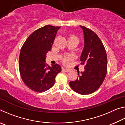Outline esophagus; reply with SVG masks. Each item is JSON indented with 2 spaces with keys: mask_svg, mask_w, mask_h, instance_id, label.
I'll list each match as a JSON object with an SVG mask.
<instances>
[{
  "mask_svg": "<svg viewBox=\"0 0 125 125\" xmlns=\"http://www.w3.org/2000/svg\"><path fill=\"white\" fill-rule=\"evenodd\" d=\"M63 71H64L65 72H70V69H67V68H62Z\"/></svg>",
  "mask_w": 125,
  "mask_h": 125,
  "instance_id": "esophagus-1",
  "label": "esophagus"
}]
</instances>
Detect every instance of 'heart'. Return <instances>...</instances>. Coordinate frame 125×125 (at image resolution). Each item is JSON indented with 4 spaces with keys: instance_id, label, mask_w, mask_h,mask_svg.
I'll use <instances>...</instances> for the list:
<instances>
[{
    "instance_id": "1",
    "label": "heart",
    "mask_w": 125,
    "mask_h": 125,
    "mask_svg": "<svg viewBox=\"0 0 125 125\" xmlns=\"http://www.w3.org/2000/svg\"><path fill=\"white\" fill-rule=\"evenodd\" d=\"M71 38H74V39H77V40H78V38H77V37L74 36H71V37H70V38H69V39H71ZM68 62H69V58H64V59H63V62L64 63V64H68Z\"/></svg>"
}]
</instances>
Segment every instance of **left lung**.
Returning a JSON list of instances; mask_svg holds the SVG:
<instances>
[{
  "instance_id": "1",
  "label": "left lung",
  "mask_w": 125,
  "mask_h": 125,
  "mask_svg": "<svg viewBox=\"0 0 125 125\" xmlns=\"http://www.w3.org/2000/svg\"><path fill=\"white\" fill-rule=\"evenodd\" d=\"M83 31L84 47L80 56L81 64H85L84 71L69 85L81 95L90 94L101 86L107 73V55L102 42L95 33L85 26H80Z\"/></svg>"
}]
</instances>
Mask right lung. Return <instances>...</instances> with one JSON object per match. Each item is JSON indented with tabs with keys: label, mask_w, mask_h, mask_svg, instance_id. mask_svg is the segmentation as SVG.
Listing matches in <instances>:
<instances>
[{
	"label": "right lung",
	"mask_w": 125,
	"mask_h": 125,
	"mask_svg": "<svg viewBox=\"0 0 125 125\" xmlns=\"http://www.w3.org/2000/svg\"><path fill=\"white\" fill-rule=\"evenodd\" d=\"M60 28L47 25L36 30L21 48L19 60L21 77L25 85L36 92H44L51 88L61 71L59 64L50 67L45 62L46 53L51 50Z\"/></svg>",
	"instance_id": "add662e5"
}]
</instances>
